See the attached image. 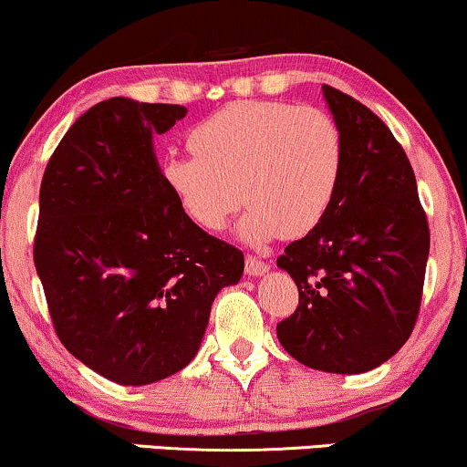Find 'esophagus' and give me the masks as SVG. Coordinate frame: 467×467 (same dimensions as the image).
<instances>
[{
    "instance_id": "1",
    "label": "esophagus",
    "mask_w": 467,
    "mask_h": 467,
    "mask_svg": "<svg viewBox=\"0 0 467 467\" xmlns=\"http://www.w3.org/2000/svg\"><path fill=\"white\" fill-rule=\"evenodd\" d=\"M269 271V265L258 261L256 256H247L245 258V274L252 275V277H258V275H265Z\"/></svg>"
}]
</instances>
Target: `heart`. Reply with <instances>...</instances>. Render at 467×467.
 Instances as JSON below:
<instances>
[{"label":"heart","instance_id":"obj_1","mask_svg":"<svg viewBox=\"0 0 467 467\" xmlns=\"http://www.w3.org/2000/svg\"><path fill=\"white\" fill-rule=\"evenodd\" d=\"M190 146L193 157L163 159L165 187L182 213L211 233L226 228L247 200L239 234L250 245L310 233L338 190L340 129L321 109L230 103L193 127Z\"/></svg>","mask_w":467,"mask_h":467}]
</instances>
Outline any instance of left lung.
I'll list each match as a JSON object with an SVG mask.
<instances>
[{
	"instance_id": "left-lung-1",
	"label": "left lung",
	"mask_w": 467,
	"mask_h": 467,
	"mask_svg": "<svg viewBox=\"0 0 467 467\" xmlns=\"http://www.w3.org/2000/svg\"><path fill=\"white\" fill-rule=\"evenodd\" d=\"M342 138V174L327 215L286 245L299 306L277 340L310 368L358 375L388 362L420 310L429 223L416 176L390 129L349 94L323 86Z\"/></svg>"
}]
</instances>
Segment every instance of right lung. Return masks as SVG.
I'll use <instances>...</instances> for the list:
<instances>
[{
  "instance_id": "right-lung-1",
  "label": "right lung",
  "mask_w": 467,
  "mask_h": 467,
  "mask_svg": "<svg viewBox=\"0 0 467 467\" xmlns=\"http://www.w3.org/2000/svg\"><path fill=\"white\" fill-rule=\"evenodd\" d=\"M182 105L114 97L73 122L40 182L34 265L57 338L94 373L149 386L196 358L244 252L182 213L152 138Z\"/></svg>"
}]
</instances>
